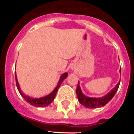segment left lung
I'll list each match as a JSON object with an SVG mask.
<instances>
[{
  "label": "left lung",
  "mask_w": 134,
  "mask_h": 134,
  "mask_svg": "<svg viewBox=\"0 0 134 134\" xmlns=\"http://www.w3.org/2000/svg\"><path fill=\"white\" fill-rule=\"evenodd\" d=\"M119 84H120V81H119V82L116 85V86H115L113 89L111 90L110 92H109L107 94L103 96V97L91 98L86 97V96H85L83 93H82L81 88L80 87L79 82H78L77 88H76V94H77L79 103L82 104L83 106H85V107L90 109L99 108V107H103L106 104L108 103L110 100L112 99V98L114 97V95L117 93V91H118V88H119Z\"/></svg>",
  "instance_id": "1"
}]
</instances>
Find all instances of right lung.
<instances>
[{
  "instance_id": "1",
  "label": "right lung",
  "mask_w": 134,
  "mask_h": 134,
  "mask_svg": "<svg viewBox=\"0 0 134 134\" xmlns=\"http://www.w3.org/2000/svg\"><path fill=\"white\" fill-rule=\"evenodd\" d=\"M67 76H68V73L67 72L62 74V75L60 76V80H59L58 85H57V86L55 88V89H54L50 94H48V95L45 96L43 97H41L40 98V99H34V98L30 97L26 95V94H25L24 93H23V91H21L19 85L18 80H17V78H16V72H15V80H16V87H17V89H18L20 94L23 97V99H24L27 103H29L30 105H33V106H35V107H46V106L49 105V104L54 100V98H55V94H56L57 93V91H58V88H60V85L62 83V82L64 81V80L67 77Z\"/></svg>"
}]
</instances>
